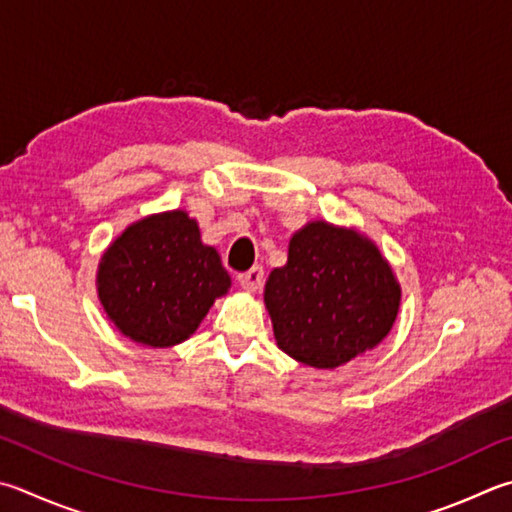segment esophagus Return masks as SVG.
Here are the masks:
<instances>
[{"label": "esophagus", "mask_w": 512, "mask_h": 512, "mask_svg": "<svg viewBox=\"0 0 512 512\" xmlns=\"http://www.w3.org/2000/svg\"><path fill=\"white\" fill-rule=\"evenodd\" d=\"M237 280H239V284H241V288H244V291H257V288L262 286V282H264V268L253 266L250 271L241 273Z\"/></svg>", "instance_id": "34e87169"}]
</instances>
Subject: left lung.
Masks as SVG:
<instances>
[{
	"label": "left lung",
	"instance_id": "left-lung-1",
	"mask_svg": "<svg viewBox=\"0 0 512 512\" xmlns=\"http://www.w3.org/2000/svg\"><path fill=\"white\" fill-rule=\"evenodd\" d=\"M264 302L280 347L297 362L336 369L374 349L392 329L401 284L374 241L311 221L268 275Z\"/></svg>",
	"mask_w": 512,
	"mask_h": 512
}]
</instances>
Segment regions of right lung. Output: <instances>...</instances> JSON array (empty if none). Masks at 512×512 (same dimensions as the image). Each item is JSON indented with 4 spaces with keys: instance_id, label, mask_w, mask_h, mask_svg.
<instances>
[{
    "instance_id": "right-lung-1",
    "label": "right lung",
    "mask_w": 512,
    "mask_h": 512,
    "mask_svg": "<svg viewBox=\"0 0 512 512\" xmlns=\"http://www.w3.org/2000/svg\"><path fill=\"white\" fill-rule=\"evenodd\" d=\"M98 297L107 318L129 340L174 347L188 340L230 275L201 241L185 210L150 215L127 226L98 264Z\"/></svg>"
}]
</instances>
